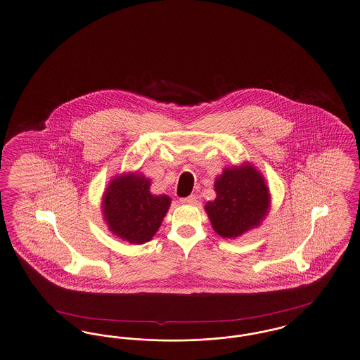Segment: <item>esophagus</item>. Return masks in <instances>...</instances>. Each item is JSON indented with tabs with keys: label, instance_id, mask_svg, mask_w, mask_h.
Returning a JSON list of instances; mask_svg holds the SVG:
<instances>
[{
	"label": "esophagus",
	"instance_id": "obj_1",
	"mask_svg": "<svg viewBox=\"0 0 360 360\" xmlns=\"http://www.w3.org/2000/svg\"><path fill=\"white\" fill-rule=\"evenodd\" d=\"M181 202H182V203H188V205H193V203H195V202H197V195L191 194V195H188V197H186V198H181Z\"/></svg>",
	"mask_w": 360,
	"mask_h": 360
}]
</instances>
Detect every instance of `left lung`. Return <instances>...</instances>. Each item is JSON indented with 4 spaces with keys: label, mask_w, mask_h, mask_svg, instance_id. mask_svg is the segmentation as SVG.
<instances>
[{
    "label": "left lung",
    "mask_w": 360,
    "mask_h": 360,
    "mask_svg": "<svg viewBox=\"0 0 360 360\" xmlns=\"http://www.w3.org/2000/svg\"><path fill=\"white\" fill-rule=\"evenodd\" d=\"M217 197L205 210L212 226L225 238H236L259 226L271 207L264 176L250 163L225 169L214 182Z\"/></svg>",
    "instance_id": "obj_1"
}]
</instances>
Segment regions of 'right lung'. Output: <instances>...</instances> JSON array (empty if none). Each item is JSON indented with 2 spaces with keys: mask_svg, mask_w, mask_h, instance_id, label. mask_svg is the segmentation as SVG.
Listing matches in <instances>:
<instances>
[{
  "mask_svg": "<svg viewBox=\"0 0 360 360\" xmlns=\"http://www.w3.org/2000/svg\"><path fill=\"white\" fill-rule=\"evenodd\" d=\"M151 181L142 174H123L114 178L103 194V216L108 229L129 244L150 241L158 231L172 198L154 195Z\"/></svg>",
  "mask_w": 360,
  "mask_h": 360,
  "instance_id": "1",
  "label": "right lung"
}]
</instances>
